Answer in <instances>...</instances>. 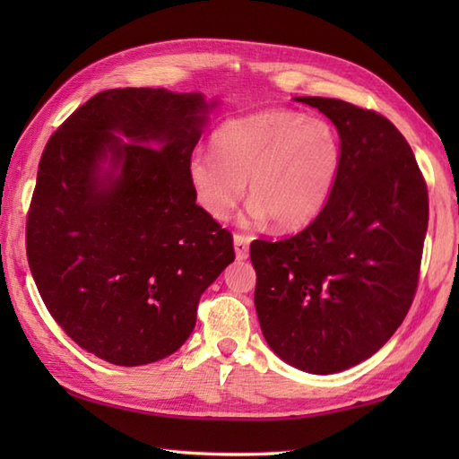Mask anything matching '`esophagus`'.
I'll return each instance as SVG.
<instances>
[{"label":"esophagus","instance_id":"34e87169","mask_svg":"<svg viewBox=\"0 0 459 459\" xmlns=\"http://www.w3.org/2000/svg\"><path fill=\"white\" fill-rule=\"evenodd\" d=\"M232 240H235L237 260H247L248 258V237L235 235V237H232Z\"/></svg>","mask_w":459,"mask_h":459}]
</instances>
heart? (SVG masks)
I'll return each instance as SVG.
<instances>
[{
	"label": "heart",
	"mask_w": 459,
	"mask_h": 459,
	"mask_svg": "<svg viewBox=\"0 0 459 459\" xmlns=\"http://www.w3.org/2000/svg\"><path fill=\"white\" fill-rule=\"evenodd\" d=\"M214 150H197L187 173L195 197L212 219L224 221L248 179V222L272 219L276 229L314 222L343 171V140L333 124L304 112L272 108L224 122Z\"/></svg>",
	"instance_id": "heart-1"
}]
</instances>
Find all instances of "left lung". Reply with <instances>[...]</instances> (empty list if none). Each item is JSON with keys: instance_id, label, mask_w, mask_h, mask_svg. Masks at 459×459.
Returning <instances> with one entry per match:
<instances>
[{"instance_id": "left-lung-1", "label": "left lung", "mask_w": 459, "mask_h": 459, "mask_svg": "<svg viewBox=\"0 0 459 459\" xmlns=\"http://www.w3.org/2000/svg\"><path fill=\"white\" fill-rule=\"evenodd\" d=\"M335 124L343 171L327 207L296 237L255 240L262 335L288 365L333 375L375 355L416 294L428 189L411 145L385 116L296 96Z\"/></svg>"}]
</instances>
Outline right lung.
Segmentation results:
<instances>
[{
	"label": "right lung",
	"instance_id": "right-lung-1",
	"mask_svg": "<svg viewBox=\"0 0 459 459\" xmlns=\"http://www.w3.org/2000/svg\"><path fill=\"white\" fill-rule=\"evenodd\" d=\"M201 92L112 89L58 128L39 161L27 260L48 314L120 367L175 353L199 298L235 260L195 203L187 165L209 112Z\"/></svg>",
	"mask_w": 459,
	"mask_h": 459
}]
</instances>
